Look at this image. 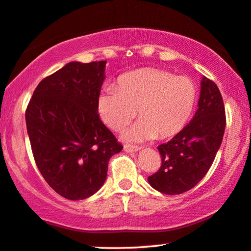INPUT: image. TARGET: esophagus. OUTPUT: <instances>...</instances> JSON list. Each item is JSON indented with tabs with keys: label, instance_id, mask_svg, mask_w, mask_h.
Returning <instances> with one entry per match:
<instances>
[{
	"label": "esophagus",
	"instance_id": "esophagus-1",
	"mask_svg": "<svg viewBox=\"0 0 251 251\" xmlns=\"http://www.w3.org/2000/svg\"><path fill=\"white\" fill-rule=\"evenodd\" d=\"M140 150V147L139 146H133V145H124V151L125 152H137V151Z\"/></svg>",
	"mask_w": 251,
	"mask_h": 251
}]
</instances>
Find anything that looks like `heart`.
<instances>
[{
    "label": "heart",
    "instance_id": "b5f03b06",
    "mask_svg": "<svg viewBox=\"0 0 251 251\" xmlns=\"http://www.w3.org/2000/svg\"><path fill=\"white\" fill-rule=\"evenodd\" d=\"M195 101L196 86L189 77L141 69L120 75L116 89H104L97 110L101 122L117 132L128 125L137 111L139 122L125 134L128 140L167 139L185 127Z\"/></svg>",
    "mask_w": 251,
    "mask_h": 251
}]
</instances>
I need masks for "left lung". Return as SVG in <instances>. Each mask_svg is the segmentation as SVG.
I'll use <instances>...</instances> for the list:
<instances>
[{"label":"left lung","mask_w":251,"mask_h":251,"mask_svg":"<svg viewBox=\"0 0 251 251\" xmlns=\"http://www.w3.org/2000/svg\"><path fill=\"white\" fill-rule=\"evenodd\" d=\"M226 111L219 87L202 78L199 108L188 125L168 143L158 146L161 166L149 182L164 194H182L198 185L209 171L221 146Z\"/></svg>","instance_id":"obj_1"}]
</instances>
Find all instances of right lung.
I'll return each mask as SVG.
<instances>
[{
    "mask_svg": "<svg viewBox=\"0 0 251 251\" xmlns=\"http://www.w3.org/2000/svg\"><path fill=\"white\" fill-rule=\"evenodd\" d=\"M105 64L69 63L38 84L25 111L36 165L48 185L69 200L99 191L108 160L123 150L97 110Z\"/></svg>",
    "mask_w": 251,
    "mask_h": 251,
    "instance_id": "1",
    "label": "right lung"
}]
</instances>
